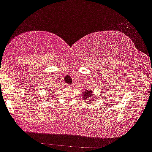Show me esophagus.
<instances>
[{
  "label": "esophagus",
  "mask_w": 152,
  "mask_h": 152,
  "mask_svg": "<svg viewBox=\"0 0 152 152\" xmlns=\"http://www.w3.org/2000/svg\"><path fill=\"white\" fill-rule=\"evenodd\" d=\"M67 86H68V88H72V87L74 86V85H73V84H67V85H66Z\"/></svg>",
  "instance_id": "1"
}]
</instances>
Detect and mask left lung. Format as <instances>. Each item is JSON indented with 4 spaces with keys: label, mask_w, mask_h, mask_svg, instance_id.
I'll return each instance as SVG.
<instances>
[{
    "label": "left lung",
    "mask_w": 152,
    "mask_h": 152,
    "mask_svg": "<svg viewBox=\"0 0 152 152\" xmlns=\"http://www.w3.org/2000/svg\"><path fill=\"white\" fill-rule=\"evenodd\" d=\"M82 99L84 100H86V101H88V102H90V101H92V91H91V90H87L85 89L84 91V93L82 94Z\"/></svg>",
    "instance_id": "left-lung-1"
}]
</instances>
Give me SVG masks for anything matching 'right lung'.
I'll list each match as a JSON object with an SVG mask.
<instances>
[{
  "label": "right lung",
  "mask_w": 152,
  "mask_h": 152,
  "mask_svg": "<svg viewBox=\"0 0 152 152\" xmlns=\"http://www.w3.org/2000/svg\"><path fill=\"white\" fill-rule=\"evenodd\" d=\"M50 94H52V92H50V94H49V95H48V97H50V96H50V95H51Z\"/></svg>",
  "instance_id": "1"
}]
</instances>
